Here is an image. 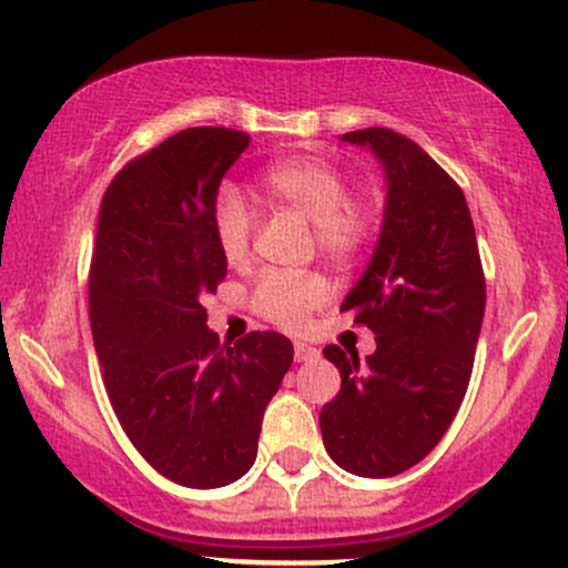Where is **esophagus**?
I'll use <instances>...</instances> for the list:
<instances>
[{"mask_svg":"<svg viewBox=\"0 0 568 568\" xmlns=\"http://www.w3.org/2000/svg\"><path fill=\"white\" fill-rule=\"evenodd\" d=\"M317 355H321V349L310 347V344H304V342H296V344H293V357H296L298 363H304V361H315Z\"/></svg>","mask_w":568,"mask_h":568,"instance_id":"obj_1","label":"esophagus"}]
</instances>
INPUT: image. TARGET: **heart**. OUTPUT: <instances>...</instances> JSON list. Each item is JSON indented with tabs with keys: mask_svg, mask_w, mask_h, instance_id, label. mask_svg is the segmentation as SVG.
<instances>
[{
	"mask_svg": "<svg viewBox=\"0 0 568 568\" xmlns=\"http://www.w3.org/2000/svg\"><path fill=\"white\" fill-rule=\"evenodd\" d=\"M262 189L310 224L323 256L347 262L366 247L374 232V213L366 202L347 197V179L321 158H291L264 173ZM213 237L226 264L240 266L251 256L253 219L237 194L221 192L213 205ZM325 280L317 275L266 272L253 291V310L266 321L298 328L325 302Z\"/></svg>",
	"mask_w": 568,
	"mask_h": 568,
	"instance_id": "heart-1",
	"label": "heart"
}]
</instances>
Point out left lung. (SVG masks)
<instances>
[{
    "mask_svg": "<svg viewBox=\"0 0 568 568\" xmlns=\"http://www.w3.org/2000/svg\"><path fill=\"white\" fill-rule=\"evenodd\" d=\"M387 181L374 256L342 310L376 334V352L328 344L342 389L321 410L342 470L389 478L438 446L465 400L486 310V280L465 194L419 143L387 128L344 133Z\"/></svg>",
    "mask_w": 568,
    "mask_h": 568,
    "instance_id": "8db88e82",
    "label": "left lung"
}]
</instances>
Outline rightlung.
<instances>
[{"label": "right lung", "mask_w": 568, "mask_h": 568, "mask_svg": "<svg viewBox=\"0 0 568 568\" xmlns=\"http://www.w3.org/2000/svg\"><path fill=\"white\" fill-rule=\"evenodd\" d=\"M247 143L243 130H181L114 175L98 216L90 325L109 400L143 459L189 488L251 470L293 363L275 331L221 344L202 306L226 275L213 205Z\"/></svg>", "instance_id": "obj_1"}]
</instances>
